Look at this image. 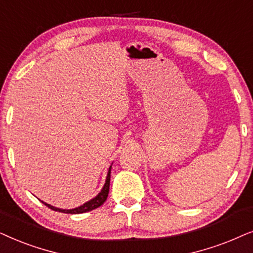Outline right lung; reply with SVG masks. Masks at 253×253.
<instances>
[{
	"label": "right lung",
	"instance_id": "1",
	"mask_svg": "<svg viewBox=\"0 0 253 253\" xmlns=\"http://www.w3.org/2000/svg\"><path fill=\"white\" fill-rule=\"evenodd\" d=\"M111 168L109 169V172H107V177H106V180H105V184H104V187L102 188V191L99 192L98 195H96L93 199H91L90 201H87V203L83 204L82 206L77 207V208H74V210H61V208H56L54 206H50V205L43 203H42L43 205H46L47 207L50 208V210L55 211H60V213H66V214H81V213H86V211H90L92 210H96V208H98L99 206H102V205L105 203V200L107 199V195H109V190H110V178H111Z\"/></svg>",
	"mask_w": 253,
	"mask_h": 253
}]
</instances>
